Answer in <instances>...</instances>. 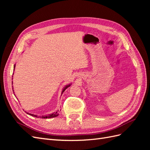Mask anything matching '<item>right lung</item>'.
<instances>
[{
  "label": "right lung",
  "instance_id": "add662e5",
  "mask_svg": "<svg viewBox=\"0 0 150 150\" xmlns=\"http://www.w3.org/2000/svg\"><path fill=\"white\" fill-rule=\"evenodd\" d=\"M15 67H16V66L14 65V66H13V68H14V69H15ZM12 77H13V76H12ZM70 86H71V84H69V85H67V86H65V88L62 89V93H61V94H62V93H63V92H64V91H65L67 88H69ZM12 90H13V86H12ZM13 93H14V92H13ZM57 111H56V112H54L52 113V114H49V115H44V116H38V115H33V114H30V113H29V112H26V113H27V114H29V115H30V116H34V117H40V118L46 119V118H52V117H55L59 115H58V113H57Z\"/></svg>",
  "mask_w": 150,
  "mask_h": 150
}]
</instances>
